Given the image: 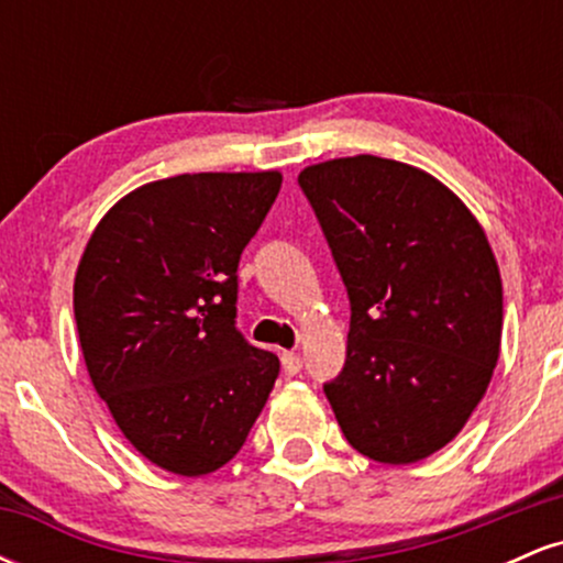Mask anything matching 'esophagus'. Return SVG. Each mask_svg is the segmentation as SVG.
<instances>
[{
	"label": "esophagus",
	"instance_id": "1",
	"mask_svg": "<svg viewBox=\"0 0 563 563\" xmlns=\"http://www.w3.org/2000/svg\"><path fill=\"white\" fill-rule=\"evenodd\" d=\"M280 360H283V371H286V376H296V373L301 371V357L296 352H283Z\"/></svg>",
	"mask_w": 563,
	"mask_h": 563
}]
</instances>
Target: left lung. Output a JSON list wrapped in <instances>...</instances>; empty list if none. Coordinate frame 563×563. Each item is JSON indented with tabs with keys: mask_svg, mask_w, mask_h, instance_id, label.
<instances>
[{
	"mask_svg": "<svg viewBox=\"0 0 563 563\" xmlns=\"http://www.w3.org/2000/svg\"><path fill=\"white\" fill-rule=\"evenodd\" d=\"M299 185L352 307L344 371L322 386L335 421L373 461H423L466 426L500 354L487 235L455 192L391 158H333Z\"/></svg>",
	"mask_w": 563,
	"mask_h": 563,
	"instance_id": "1",
	"label": "left lung"
}]
</instances>
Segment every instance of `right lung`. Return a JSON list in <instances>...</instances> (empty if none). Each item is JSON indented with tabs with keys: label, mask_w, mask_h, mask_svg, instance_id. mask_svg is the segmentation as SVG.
<instances>
[{
	"label": "right lung",
	"mask_w": 563,
	"mask_h": 563,
	"mask_svg": "<svg viewBox=\"0 0 563 563\" xmlns=\"http://www.w3.org/2000/svg\"><path fill=\"white\" fill-rule=\"evenodd\" d=\"M280 172H200L142 185L100 219L74 314L97 394L156 466L203 476L238 455L280 360L243 339L238 262Z\"/></svg>",
	"instance_id": "obj_1"
}]
</instances>
